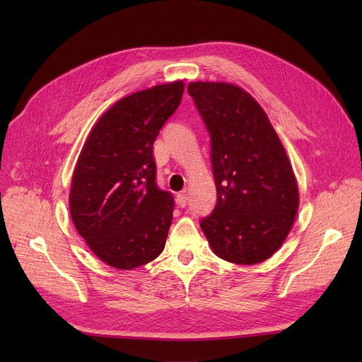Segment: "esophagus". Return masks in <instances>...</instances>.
<instances>
[{"label": "esophagus", "mask_w": 362, "mask_h": 362, "mask_svg": "<svg viewBox=\"0 0 362 362\" xmlns=\"http://www.w3.org/2000/svg\"><path fill=\"white\" fill-rule=\"evenodd\" d=\"M177 204H179L182 208L189 204V195H187V192H180V194L177 195Z\"/></svg>", "instance_id": "1"}]
</instances>
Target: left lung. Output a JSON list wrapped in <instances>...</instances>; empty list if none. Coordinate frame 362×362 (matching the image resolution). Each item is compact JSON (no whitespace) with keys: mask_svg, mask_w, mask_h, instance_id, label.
Listing matches in <instances>:
<instances>
[{"mask_svg":"<svg viewBox=\"0 0 362 362\" xmlns=\"http://www.w3.org/2000/svg\"><path fill=\"white\" fill-rule=\"evenodd\" d=\"M211 139L217 204L201 220L214 254L235 264L270 258L286 239L299 205L291 161L261 105L239 86H187Z\"/></svg>","mask_w":362,"mask_h":362,"instance_id":"obj_1","label":"left lung"}]
</instances>
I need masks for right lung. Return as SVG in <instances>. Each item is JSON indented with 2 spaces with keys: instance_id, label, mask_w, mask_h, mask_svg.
Masks as SVG:
<instances>
[{
  "instance_id": "add662e5",
  "label": "right lung",
  "mask_w": 362,
  "mask_h": 362,
  "mask_svg": "<svg viewBox=\"0 0 362 362\" xmlns=\"http://www.w3.org/2000/svg\"><path fill=\"white\" fill-rule=\"evenodd\" d=\"M183 89L177 81L120 100L81 151L70 187L71 220L92 252L114 269L139 267L165 246L175 199L157 186L152 145Z\"/></svg>"
}]
</instances>
